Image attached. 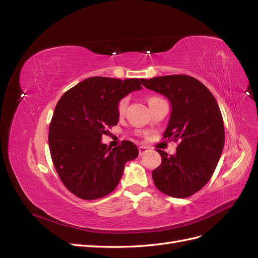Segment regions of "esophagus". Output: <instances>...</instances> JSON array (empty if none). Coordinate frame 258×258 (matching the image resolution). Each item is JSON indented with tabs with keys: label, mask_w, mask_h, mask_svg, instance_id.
I'll return each instance as SVG.
<instances>
[{
	"label": "esophagus",
	"mask_w": 258,
	"mask_h": 258,
	"mask_svg": "<svg viewBox=\"0 0 258 258\" xmlns=\"http://www.w3.org/2000/svg\"><path fill=\"white\" fill-rule=\"evenodd\" d=\"M148 151H150V147H148V146H144V145H142V146H140L139 147V154L140 155H144L146 152H148Z\"/></svg>",
	"instance_id": "34e87169"
}]
</instances>
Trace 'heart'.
<instances>
[{"label":"heart","instance_id":"b5f03b06","mask_svg":"<svg viewBox=\"0 0 258 258\" xmlns=\"http://www.w3.org/2000/svg\"><path fill=\"white\" fill-rule=\"evenodd\" d=\"M154 99H157V98H150V99H148V103H150L151 101L154 100ZM127 104H128V99H127V98H123V99H121V100L119 101L118 105H117V110H118V113H119V114H123V113H124V111H126Z\"/></svg>","mask_w":258,"mask_h":258}]
</instances>
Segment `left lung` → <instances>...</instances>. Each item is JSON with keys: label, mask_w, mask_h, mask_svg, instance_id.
Instances as JSON below:
<instances>
[{"label": "left lung", "mask_w": 258, "mask_h": 258, "mask_svg": "<svg viewBox=\"0 0 258 258\" xmlns=\"http://www.w3.org/2000/svg\"><path fill=\"white\" fill-rule=\"evenodd\" d=\"M141 82L170 101L171 114L163 138L179 140L174 155L157 151L162 161L153 171V181L168 196L189 197L210 181L221 158L225 130L220 107L206 86L188 75Z\"/></svg>", "instance_id": "1"}]
</instances>
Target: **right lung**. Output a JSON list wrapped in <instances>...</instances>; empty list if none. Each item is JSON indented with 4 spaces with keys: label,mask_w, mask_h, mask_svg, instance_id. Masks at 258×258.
<instances>
[{
    "label": "right lung",
    "mask_w": 258,
    "mask_h": 258,
    "mask_svg": "<svg viewBox=\"0 0 258 258\" xmlns=\"http://www.w3.org/2000/svg\"><path fill=\"white\" fill-rule=\"evenodd\" d=\"M141 80L89 77L60 98L49 124V151L67 188L85 200L102 198L118 185L127 161L136 159L135 143H102L106 128L119 120V101L142 89Z\"/></svg>",
    "instance_id": "obj_1"
}]
</instances>
